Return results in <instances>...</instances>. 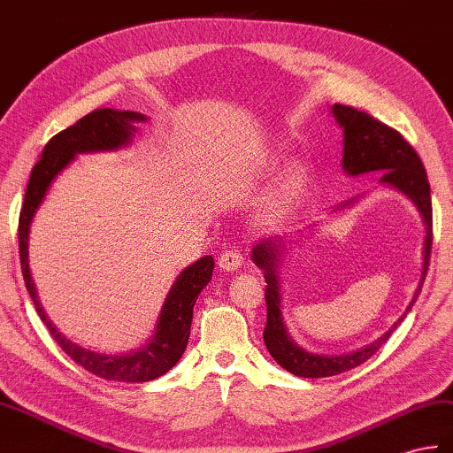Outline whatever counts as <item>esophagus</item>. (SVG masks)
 <instances>
[{
    "label": "esophagus",
    "mask_w": 453,
    "mask_h": 453,
    "mask_svg": "<svg viewBox=\"0 0 453 453\" xmlns=\"http://www.w3.org/2000/svg\"><path fill=\"white\" fill-rule=\"evenodd\" d=\"M218 265L224 272H234L245 265V258L237 249H226L222 255H219Z\"/></svg>",
    "instance_id": "esophagus-1"
}]
</instances>
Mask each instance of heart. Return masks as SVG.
<instances>
[{
    "label": "heart",
    "instance_id": "b5f03b06",
    "mask_svg": "<svg viewBox=\"0 0 453 453\" xmlns=\"http://www.w3.org/2000/svg\"><path fill=\"white\" fill-rule=\"evenodd\" d=\"M304 181V173L299 165H291L289 170L286 172V175H283L281 179V185H280V193L283 196H289L297 191V188H301Z\"/></svg>",
    "mask_w": 453,
    "mask_h": 453
}]
</instances>
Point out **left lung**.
Returning a JSON list of instances; mask_svg holds the SVG:
<instances>
[{"label": "left lung", "mask_w": 453, "mask_h": 453, "mask_svg": "<svg viewBox=\"0 0 453 453\" xmlns=\"http://www.w3.org/2000/svg\"><path fill=\"white\" fill-rule=\"evenodd\" d=\"M332 113L340 127L343 129V172L347 175L382 172L380 183L402 191L403 195L411 198L415 206L418 208L426 231L423 247V274H420V283L405 312L399 317L397 322H394L392 328L384 335H380L376 342L343 355L309 353L289 338L286 324H283L281 319V296L278 276V265L281 260L283 249L281 239H266L258 243L252 249V262H255L260 270H265V280L268 283L265 291L268 307L265 343L270 355L274 357L281 369H286L291 374L301 378L335 376L340 372L355 369V366L363 365L365 361H369L371 357L388 342V338H390L397 326L403 322L407 312L411 311L415 304L420 289H423V281L426 278L430 262V249H433V203H430V185L426 179L425 165L420 162V157L413 146L395 129L388 127L386 123L378 121L366 111H359L353 106H343V104H334ZM353 203L355 201L345 203L338 210Z\"/></svg>", "instance_id": "8db88e82"}]
</instances>
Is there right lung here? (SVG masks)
I'll return each instance as SVG.
<instances>
[{"mask_svg": "<svg viewBox=\"0 0 453 453\" xmlns=\"http://www.w3.org/2000/svg\"><path fill=\"white\" fill-rule=\"evenodd\" d=\"M144 119V115L136 111H118L104 108L90 111L75 125H71V127L51 136L50 142L44 146L40 160L33 167V173H30L25 203L19 216L20 270H23L28 296L36 304L38 317L46 324L51 338L58 342V345L73 361L84 366L92 374L118 382L154 380V378H160L167 371H172L175 363L181 359L188 342V334H191L193 307L198 293L212 280L214 258L203 257L179 274L164 301L160 317H157L156 332L149 343L142 345L141 349L125 355H106L88 351L84 347L65 340V335H61L56 330V326L46 317V312L38 301V293L28 268V231L51 181H54L63 167L75 160L77 154L118 150L121 146L129 144L136 131L133 123Z\"/></svg>", "mask_w": 453, "mask_h": 453, "instance_id": "add662e5", "label": "right lung"}]
</instances>
